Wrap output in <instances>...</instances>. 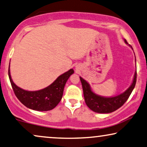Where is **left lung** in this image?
I'll use <instances>...</instances> for the list:
<instances>
[{
	"label": "left lung",
	"mask_w": 147,
	"mask_h": 147,
	"mask_svg": "<svg viewBox=\"0 0 147 147\" xmlns=\"http://www.w3.org/2000/svg\"><path fill=\"white\" fill-rule=\"evenodd\" d=\"M123 40L125 43L133 50V47L128 44L125 39H124ZM135 62H136V58H135ZM80 79L82 83L84 100L87 106L91 110L96 113H109L117 110L127 100L136 84L137 71L135 72L132 83L125 91L118 95L109 96V97L100 96L96 94L92 90L90 85L86 80H84L81 76H80Z\"/></svg>",
	"instance_id": "left-lung-1"
}]
</instances>
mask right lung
Here are the masks:
<instances>
[{
	"label": "right lung",
	"instance_id": "add662e5",
	"mask_svg": "<svg viewBox=\"0 0 147 147\" xmlns=\"http://www.w3.org/2000/svg\"><path fill=\"white\" fill-rule=\"evenodd\" d=\"M73 73L74 70L71 69L58 76L52 84L45 88L36 91H28L18 87L13 82L10 75V64L8 68V76L18 99L27 108L41 111L51 110L57 106L62 99L65 84Z\"/></svg>",
	"mask_w": 147,
	"mask_h": 147
}]
</instances>
